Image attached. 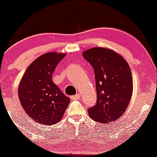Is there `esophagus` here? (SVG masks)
Here are the masks:
<instances>
[{"label": "esophagus", "instance_id": "esophagus-1", "mask_svg": "<svg viewBox=\"0 0 157 157\" xmlns=\"http://www.w3.org/2000/svg\"><path fill=\"white\" fill-rule=\"evenodd\" d=\"M80 98V94H77L73 95V96L71 97V99L72 100H78Z\"/></svg>", "mask_w": 157, "mask_h": 157}]
</instances>
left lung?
<instances>
[{"label": "left lung", "mask_w": 157, "mask_h": 157, "mask_svg": "<svg viewBox=\"0 0 157 157\" xmlns=\"http://www.w3.org/2000/svg\"><path fill=\"white\" fill-rule=\"evenodd\" d=\"M82 56L93 67L96 82L97 102L88 114L99 123H110L121 117L131 101L133 81L129 65L107 48H90Z\"/></svg>", "instance_id": "obj_1"}]
</instances>
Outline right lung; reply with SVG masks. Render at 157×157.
Here are the masks:
<instances>
[{"label": "right lung", "mask_w": 157, "mask_h": 157, "mask_svg": "<svg viewBox=\"0 0 157 157\" xmlns=\"http://www.w3.org/2000/svg\"><path fill=\"white\" fill-rule=\"evenodd\" d=\"M65 54L47 53L34 60L19 85V98L24 110L43 125L57 123L63 116L69 99L52 82V74Z\"/></svg>", "instance_id": "1"}]
</instances>
